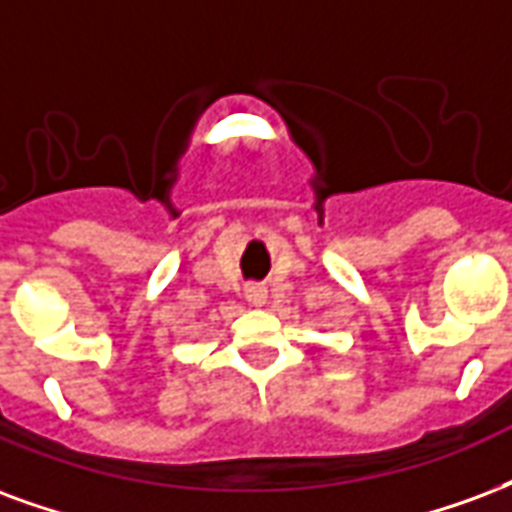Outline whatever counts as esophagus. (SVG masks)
<instances>
[{"label": "esophagus", "instance_id": "1", "mask_svg": "<svg viewBox=\"0 0 512 512\" xmlns=\"http://www.w3.org/2000/svg\"><path fill=\"white\" fill-rule=\"evenodd\" d=\"M244 298L252 306H263L268 298V290L263 285H246L244 287Z\"/></svg>", "mask_w": 512, "mask_h": 512}]
</instances>
